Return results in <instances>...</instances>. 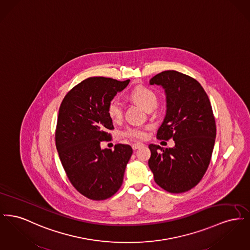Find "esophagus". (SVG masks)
Wrapping results in <instances>:
<instances>
[{
    "label": "esophagus",
    "instance_id": "esophagus-1",
    "mask_svg": "<svg viewBox=\"0 0 250 250\" xmlns=\"http://www.w3.org/2000/svg\"><path fill=\"white\" fill-rule=\"evenodd\" d=\"M143 146V143H135V144L132 145V148H133V150H137V149H139V148H141Z\"/></svg>",
    "mask_w": 250,
    "mask_h": 250
}]
</instances>
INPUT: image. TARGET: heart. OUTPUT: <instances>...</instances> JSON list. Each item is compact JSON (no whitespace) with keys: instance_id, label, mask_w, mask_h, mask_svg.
<instances>
[{"instance_id":"heart-1","label":"heart","mask_w":250,"mask_h":250,"mask_svg":"<svg viewBox=\"0 0 250 250\" xmlns=\"http://www.w3.org/2000/svg\"><path fill=\"white\" fill-rule=\"evenodd\" d=\"M131 100L139 104L145 110H153L157 105V95L155 92L147 87L138 86L136 87L130 94ZM107 113L109 118L113 122H119L123 118L124 109L123 104L119 99H112L107 107ZM148 127H129L127 128L125 135L130 139L134 140H143L147 136Z\"/></svg>"}]
</instances>
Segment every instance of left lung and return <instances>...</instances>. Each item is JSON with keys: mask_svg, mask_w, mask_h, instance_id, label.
<instances>
[{"mask_svg": "<svg viewBox=\"0 0 250 250\" xmlns=\"http://www.w3.org/2000/svg\"><path fill=\"white\" fill-rule=\"evenodd\" d=\"M150 84L161 86L166 95V115L156 138H171L175 145L150 144L148 165L160 188L183 193L198 185L210 164L216 135L212 106L202 85L183 73L161 72Z\"/></svg>", "mask_w": 250, "mask_h": 250, "instance_id": "obj_1", "label": "left lung"}]
</instances>
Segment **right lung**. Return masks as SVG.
<instances>
[{
    "instance_id": "right-lung-1",
    "label": "right lung",
    "mask_w": 250,
    "mask_h": 250,
    "mask_svg": "<svg viewBox=\"0 0 250 250\" xmlns=\"http://www.w3.org/2000/svg\"><path fill=\"white\" fill-rule=\"evenodd\" d=\"M130 80L119 82L93 77L76 85L59 108L55 133L60 160L73 187L86 198L102 201L119 190L133 150L116 144L101 149L113 129L107 113L109 102Z\"/></svg>"
}]
</instances>
